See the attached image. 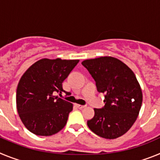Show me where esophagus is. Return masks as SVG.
Instances as JSON below:
<instances>
[{"mask_svg":"<svg viewBox=\"0 0 160 160\" xmlns=\"http://www.w3.org/2000/svg\"><path fill=\"white\" fill-rule=\"evenodd\" d=\"M76 107L79 109H83L86 107V106H82V105H79V104H76Z\"/></svg>","mask_w":160,"mask_h":160,"instance_id":"1","label":"esophagus"}]
</instances>
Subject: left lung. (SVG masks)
Instances as JSON below:
<instances>
[{
  "instance_id": "obj_1",
  "label": "left lung",
  "mask_w": 160,
  "mask_h": 160,
  "mask_svg": "<svg viewBox=\"0 0 160 160\" xmlns=\"http://www.w3.org/2000/svg\"><path fill=\"white\" fill-rule=\"evenodd\" d=\"M96 82L99 93L105 94V106L94 108L87 125L102 138L114 139L128 132L137 119L142 93L135 73L122 61L113 57L87 59L82 62Z\"/></svg>"
}]
</instances>
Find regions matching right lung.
Instances as JSON below:
<instances>
[{"label": "right lung", "mask_w": 160, "mask_h": 160, "mask_svg": "<svg viewBox=\"0 0 160 160\" xmlns=\"http://www.w3.org/2000/svg\"><path fill=\"white\" fill-rule=\"evenodd\" d=\"M79 60L42 58L24 73L17 88V109L25 127L36 135L49 136L62 129L73 104L53 94Z\"/></svg>", "instance_id": "obj_1"}]
</instances>
